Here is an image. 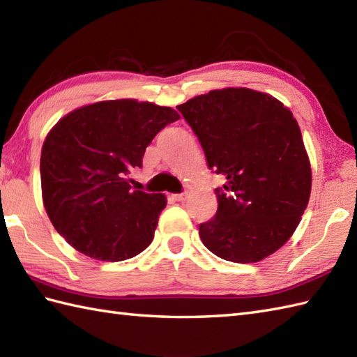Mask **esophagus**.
I'll list each match as a JSON object with an SVG mask.
<instances>
[{"mask_svg":"<svg viewBox=\"0 0 357 357\" xmlns=\"http://www.w3.org/2000/svg\"><path fill=\"white\" fill-rule=\"evenodd\" d=\"M173 198L179 201V202H184L187 199V193H179V195H173Z\"/></svg>","mask_w":357,"mask_h":357,"instance_id":"34e87169","label":"esophagus"}]
</instances>
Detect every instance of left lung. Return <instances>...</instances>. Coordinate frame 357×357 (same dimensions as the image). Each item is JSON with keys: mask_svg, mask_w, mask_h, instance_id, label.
I'll use <instances>...</instances> for the list:
<instances>
[{"mask_svg": "<svg viewBox=\"0 0 357 357\" xmlns=\"http://www.w3.org/2000/svg\"><path fill=\"white\" fill-rule=\"evenodd\" d=\"M208 169L225 176L202 244L225 261L259 262L293 236L312 193V164L291 110L247 87L210 90L178 105Z\"/></svg>", "mask_w": 357, "mask_h": 357, "instance_id": "1", "label": "left lung"}]
</instances>
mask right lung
<instances>
[{"instance_id":"obj_1","label":"right lung","mask_w":357,"mask_h":357,"mask_svg":"<svg viewBox=\"0 0 357 357\" xmlns=\"http://www.w3.org/2000/svg\"><path fill=\"white\" fill-rule=\"evenodd\" d=\"M179 118L172 107L126 98L82 105L50 128L40 162L43 204L75 250L118 262L150 245L167 198L132 190L128 174Z\"/></svg>"}]
</instances>
